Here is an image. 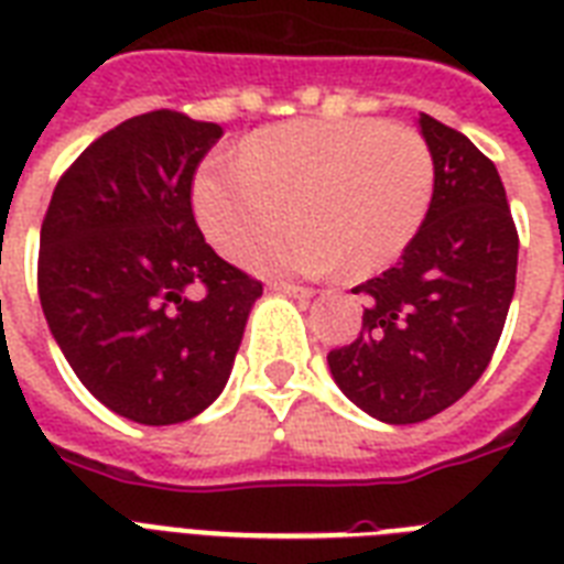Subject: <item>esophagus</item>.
<instances>
[{"instance_id": "obj_1", "label": "esophagus", "mask_w": 564, "mask_h": 564, "mask_svg": "<svg viewBox=\"0 0 564 564\" xmlns=\"http://www.w3.org/2000/svg\"><path fill=\"white\" fill-rule=\"evenodd\" d=\"M272 286H274V290H278V292H286V295H292V299H301V301L313 299V290H310V286H299V283L274 281Z\"/></svg>"}]
</instances>
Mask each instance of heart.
<instances>
[{"label": "heart", "mask_w": 564, "mask_h": 564, "mask_svg": "<svg viewBox=\"0 0 564 564\" xmlns=\"http://www.w3.org/2000/svg\"><path fill=\"white\" fill-rule=\"evenodd\" d=\"M436 161L424 137L383 119H322L265 128L242 161L216 154L195 178V213L221 254L299 213V225L246 251L260 272L362 278L392 263L427 216Z\"/></svg>", "instance_id": "heart-1"}]
</instances>
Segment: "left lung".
<instances>
[{"mask_svg": "<svg viewBox=\"0 0 564 564\" xmlns=\"http://www.w3.org/2000/svg\"><path fill=\"white\" fill-rule=\"evenodd\" d=\"M436 184L401 260L360 283L369 307L351 345L327 354L336 386L386 424H415L471 389L516 295L518 230L495 163L421 113Z\"/></svg>", "mask_w": 564, "mask_h": 564, "instance_id": "1", "label": "left lung"}]
</instances>
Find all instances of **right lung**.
Listing matches in <instances>:
<instances>
[{
  "label": "right lung",
  "instance_id": "1",
  "mask_svg": "<svg viewBox=\"0 0 564 564\" xmlns=\"http://www.w3.org/2000/svg\"><path fill=\"white\" fill-rule=\"evenodd\" d=\"M219 137L178 110L119 122L61 175L40 228L48 330L93 398L137 424L219 398L263 295L195 225V170Z\"/></svg>",
  "mask_w": 564,
  "mask_h": 564
}]
</instances>
